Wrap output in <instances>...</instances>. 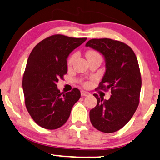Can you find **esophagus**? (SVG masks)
Segmentation results:
<instances>
[{
	"label": "esophagus",
	"instance_id": "esophagus-1",
	"mask_svg": "<svg viewBox=\"0 0 160 160\" xmlns=\"http://www.w3.org/2000/svg\"><path fill=\"white\" fill-rule=\"evenodd\" d=\"M80 93H81L82 96H87L89 95V93H88V92L84 91V90H81V91H80Z\"/></svg>",
	"mask_w": 160,
	"mask_h": 160
}]
</instances>
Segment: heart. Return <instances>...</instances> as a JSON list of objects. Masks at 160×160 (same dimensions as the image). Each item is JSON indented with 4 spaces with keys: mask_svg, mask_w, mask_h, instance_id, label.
I'll use <instances>...</instances> for the list:
<instances>
[{
    "mask_svg": "<svg viewBox=\"0 0 160 160\" xmlns=\"http://www.w3.org/2000/svg\"><path fill=\"white\" fill-rule=\"evenodd\" d=\"M94 54H98L97 53H96V52H95V51H88L87 53H86V57H87V56H89V55H94ZM76 57H77V54L76 53H74V54H73L72 57H70V58H69V59H68V65H72L73 62H74V61L75 60V59H76Z\"/></svg>",
    "mask_w": 160,
    "mask_h": 160,
    "instance_id": "heart-1",
    "label": "heart"
}]
</instances>
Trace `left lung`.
Segmentation results:
<instances>
[{
    "label": "left lung",
    "instance_id": "8db88e82",
    "mask_svg": "<svg viewBox=\"0 0 160 160\" xmlns=\"http://www.w3.org/2000/svg\"><path fill=\"white\" fill-rule=\"evenodd\" d=\"M86 47L104 57L106 70L98 88L111 89L109 100L94 94L97 105L89 112L90 121L101 132L118 131L131 119L139 103L142 79L137 58L128 45L110 38H93Z\"/></svg>",
    "mask_w": 160,
    "mask_h": 160
}]
</instances>
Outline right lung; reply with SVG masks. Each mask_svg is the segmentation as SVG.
<instances>
[{
  "instance_id": "obj_1",
  "label": "right lung",
  "mask_w": 160,
  "mask_h": 160,
  "mask_svg": "<svg viewBox=\"0 0 160 160\" xmlns=\"http://www.w3.org/2000/svg\"><path fill=\"white\" fill-rule=\"evenodd\" d=\"M86 40L53 35L37 44L29 56L22 80L25 105L42 128L54 130L62 126L80 99V90L60 93L57 82L68 72L69 54Z\"/></svg>"
}]
</instances>
